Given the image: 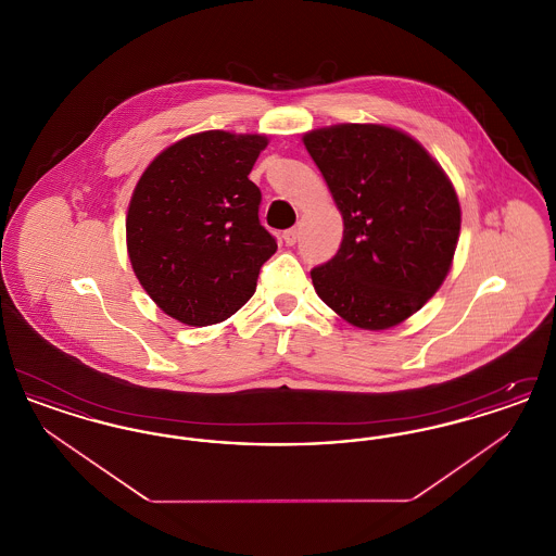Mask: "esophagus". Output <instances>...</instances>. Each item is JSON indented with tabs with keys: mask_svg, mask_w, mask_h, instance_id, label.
I'll use <instances>...</instances> for the list:
<instances>
[{
	"mask_svg": "<svg viewBox=\"0 0 556 556\" xmlns=\"http://www.w3.org/2000/svg\"><path fill=\"white\" fill-rule=\"evenodd\" d=\"M283 241H286V245H293L298 241V229L291 227L288 231H283Z\"/></svg>",
	"mask_w": 556,
	"mask_h": 556,
	"instance_id": "1",
	"label": "esophagus"
}]
</instances>
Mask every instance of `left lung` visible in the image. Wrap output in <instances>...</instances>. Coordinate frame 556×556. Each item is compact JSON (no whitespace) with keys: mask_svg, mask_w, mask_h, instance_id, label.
<instances>
[{"mask_svg":"<svg viewBox=\"0 0 556 556\" xmlns=\"http://www.w3.org/2000/svg\"><path fill=\"white\" fill-rule=\"evenodd\" d=\"M344 218L338 254L313 268L318 298L358 329L381 331L440 290L460 236L444 168L408 132L342 123L302 137Z\"/></svg>","mask_w":556,"mask_h":556,"instance_id":"left-lung-1","label":"left lung"}]
</instances>
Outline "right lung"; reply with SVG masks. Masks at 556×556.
Returning a JSON list of instances; mask_svg holds the SVG:
<instances>
[{
  "mask_svg": "<svg viewBox=\"0 0 556 556\" xmlns=\"http://www.w3.org/2000/svg\"><path fill=\"white\" fill-rule=\"evenodd\" d=\"M268 146L261 132L202 131L162 150L132 189L127 252L162 313L191 327L236 315L277 252L258 220L248 175Z\"/></svg>",
  "mask_w": 556,
  "mask_h": 556,
  "instance_id": "1",
  "label": "right lung"
}]
</instances>
